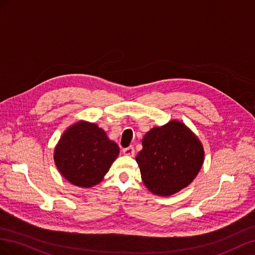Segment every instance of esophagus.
I'll use <instances>...</instances> for the list:
<instances>
[{
	"mask_svg": "<svg viewBox=\"0 0 255 255\" xmlns=\"http://www.w3.org/2000/svg\"><path fill=\"white\" fill-rule=\"evenodd\" d=\"M123 154L124 155H127V156H130V157L134 156V148H133V146H128L126 148H124L123 149Z\"/></svg>",
	"mask_w": 255,
	"mask_h": 255,
	"instance_id": "obj_1",
	"label": "esophagus"
}]
</instances>
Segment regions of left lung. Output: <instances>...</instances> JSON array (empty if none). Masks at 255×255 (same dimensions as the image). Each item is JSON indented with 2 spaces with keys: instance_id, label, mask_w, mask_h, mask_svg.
<instances>
[{
  "instance_id": "left-lung-1",
  "label": "left lung",
  "mask_w": 255,
  "mask_h": 255,
  "mask_svg": "<svg viewBox=\"0 0 255 255\" xmlns=\"http://www.w3.org/2000/svg\"><path fill=\"white\" fill-rule=\"evenodd\" d=\"M135 160L143 183L157 195H171L187 187L198 175L204 150L183 123L172 121L144 135Z\"/></svg>"
}]
</instances>
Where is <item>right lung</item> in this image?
<instances>
[{"instance_id": "right-lung-1", "label": "right lung", "mask_w": 255, "mask_h": 255, "mask_svg": "<svg viewBox=\"0 0 255 255\" xmlns=\"http://www.w3.org/2000/svg\"><path fill=\"white\" fill-rule=\"evenodd\" d=\"M120 148L95 124L78 123L68 128L54 150V161L71 184L89 188L100 183Z\"/></svg>"}]
</instances>
